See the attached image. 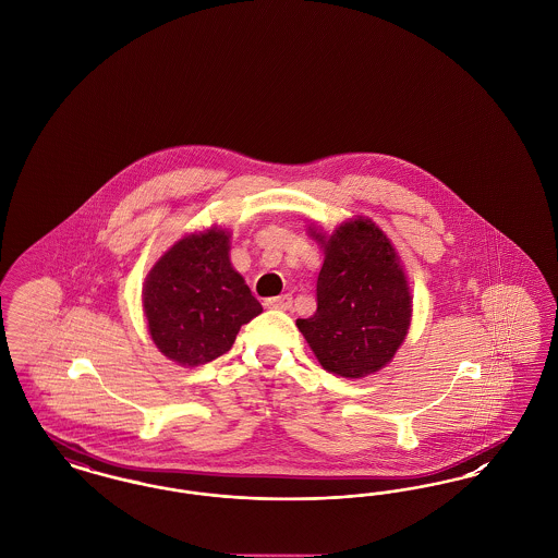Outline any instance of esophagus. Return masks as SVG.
I'll return each mask as SVG.
<instances>
[{
	"label": "esophagus",
	"mask_w": 558,
	"mask_h": 558,
	"mask_svg": "<svg viewBox=\"0 0 558 558\" xmlns=\"http://www.w3.org/2000/svg\"><path fill=\"white\" fill-rule=\"evenodd\" d=\"M266 307H271V310H291L292 307V296L291 294H280V296H271V299H266Z\"/></svg>",
	"instance_id": "obj_1"
}]
</instances>
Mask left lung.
<instances>
[{
  "label": "left lung",
  "instance_id": "obj_1",
  "mask_svg": "<svg viewBox=\"0 0 558 558\" xmlns=\"http://www.w3.org/2000/svg\"><path fill=\"white\" fill-rule=\"evenodd\" d=\"M324 246L312 318L299 330L324 371L362 378L387 366L403 343L410 287L391 240L372 219H351L330 236L312 230Z\"/></svg>",
  "mask_w": 558,
  "mask_h": 558
}]
</instances>
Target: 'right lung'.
Here are the masks:
<instances>
[{
	"instance_id": "1",
	"label": "right lung",
	"mask_w": 558,
	"mask_h": 558,
	"mask_svg": "<svg viewBox=\"0 0 558 558\" xmlns=\"http://www.w3.org/2000/svg\"><path fill=\"white\" fill-rule=\"evenodd\" d=\"M230 234L221 228L178 240L146 276L142 301L160 353L201 366L234 345L240 326L264 312L230 264Z\"/></svg>"
}]
</instances>
